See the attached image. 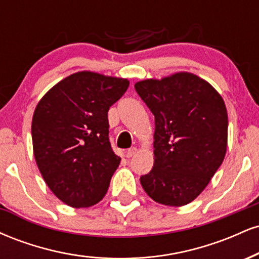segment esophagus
Masks as SVG:
<instances>
[{"label":"esophagus","instance_id":"esophagus-1","mask_svg":"<svg viewBox=\"0 0 259 259\" xmlns=\"http://www.w3.org/2000/svg\"><path fill=\"white\" fill-rule=\"evenodd\" d=\"M136 152H138V148H136V147L129 148V150L125 151V157H126V158H132V157H133L134 154H135Z\"/></svg>","mask_w":259,"mask_h":259}]
</instances>
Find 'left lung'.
<instances>
[{
  "label": "left lung",
  "mask_w": 259,
  "mask_h": 259,
  "mask_svg": "<svg viewBox=\"0 0 259 259\" xmlns=\"http://www.w3.org/2000/svg\"><path fill=\"white\" fill-rule=\"evenodd\" d=\"M154 115V163L140 183L153 201L180 207L206 189L227 153L228 112L209 82L180 72L135 84Z\"/></svg>",
  "instance_id": "8db88e82"
}]
</instances>
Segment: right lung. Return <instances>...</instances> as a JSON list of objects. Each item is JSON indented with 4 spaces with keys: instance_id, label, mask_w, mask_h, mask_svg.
I'll use <instances>...</instances> for the list:
<instances>
[{
    "instance_id": "add662e5",
    "label": "right lung",
    "mask_w": 259,
    "mask_h": 259,
    "mask_svg": "<svg viewBox=\"0 0 259 259\" xmlns=\"http://www.w3.org/2000/svg\"><path fill=\"white\" fill-rule=\"evenodd\" d=\"M129 80L78 72L40 100L31 123L34 157L50 190L74 208L105 197L120 163L108 138V109Z\"/></svg>"
}]
</instances>
